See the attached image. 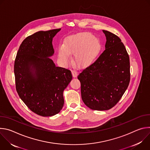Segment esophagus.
Returning <instances> with one entry per match:
<instances>
[{
  "instance_id": "esophagus-1",
  "label": "esophagus",
  "mask_w": 150,
  "mask_h": 150,
  "mask_svg": "<svg viewBox=\"0 0 150 150\" xmlns=\"http://www.w3.org/2000/svg\"><path fill=\"white\" fill-rule=\"evenodd\" d=\"M72 76H73L74 78H76L77 76V75H78V73L75 71L72 70Z\"/></svg>"
}]
</instances>
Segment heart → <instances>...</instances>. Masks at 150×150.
Masks as SVG:
<instances>
[{
    "instance_id": "heart-1",
    "label": "heart",
    "mask_w": 150,
    "mask_h": 150,
    "mask_svg": "<svg viewBox=\"0 0 150 150\" xmlns=\"http://www.w3.org/2000/svg\"><path fill=\"white\" fill-rule=\"evenodd\" d=\"M100 49L99 41L92 34L79 33L66 38L63 45L59 47L58 55L63 63L68 64L71 59V54L73 53L76 65L84 67L94 61Z\"/></svg>"
}]
</instances>
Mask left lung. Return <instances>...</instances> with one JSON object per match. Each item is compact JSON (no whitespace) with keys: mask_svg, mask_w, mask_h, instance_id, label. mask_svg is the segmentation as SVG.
<instances>
[{"mask_svg":"<svg viewBox=\"0 0 150 150\" xmlns=\"http://www.w3.org/2000/svg\"><path fill=\"white\" fill-rule=\"evenodd\" d=\"M106 37L105 50L97 59L78 76L81 97L94 110H107L122 98L130 82L129 57L116 35L103 30Z\"/></svg>","mask_w":150,"mask_h":150,"instance_id":"obj_1","label":"left lung"}]
</instances>
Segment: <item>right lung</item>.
<instances>
[{
	"label": "right lung",
	"mask_w": 150,
	"mask_h": 150,
	"mask_svg": "<svg viewBox=\"0 0 150 150\" xmlns=\"http://www.w3.org/2000/svg\"><path fill=\"white\" fill-rule=\"evenodd\" d=\"M61 29L38 31L19 46L14 63L16 91L34 113L47 117L62 110L63 92L72 76L71 71L56 67L49 57L54 54L53 38Z\"/></svg>",
	"instance_id": "obj_1"
}]
</instances>
